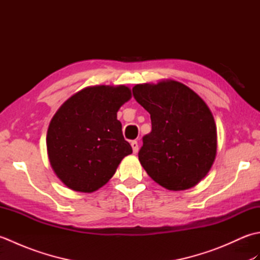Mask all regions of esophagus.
I'll use <instances>...</instances> for the list:
<instances>
[{"instance_id": "obj_1", "label": "esophagus", "mask_w": 260, "mask_h": 260, "mask_svg": "<svg viewBox=\"0 0 260 260\" xmlns=\"http://www.w3.org/2000/svg\"><path fill=\"white\" fill-rule=\"evenodd\" d=\"M131 146L132 148H133V153L136 154L137 152H139V143H137L136 141H132L131 142Z\"/></svg>"}]
</instances>
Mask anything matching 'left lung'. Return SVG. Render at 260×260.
<instances>
[{
  "label": "left lung",
  "instance_id": "8db88e82",
  "mask_svg": "<svg viewBox=\"0 0 260 260\" xmlns=\"http://www.w3.org/2000/svg\"><path fill=\"white\" fill-rule=\"evenodd\" d=\"M136 102L151 115L139 159L165 189L187 190L209 173L217 155V126L203 99L175 80L133 87Z\"/></svg>",
  "mask_w": 260,
  "mask_h": 260
}]
</instances>
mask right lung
<instances>
[{
	"mask_svg": "<svg viewBox=\"0 0 260 260\" xmlns=\"http://www.w3.org/2000/svg\"><path fill=\"white\" fill-rule=\"evenodd\" d=\"M132 98L127 86H90L66 101L49 124L47 152L59 180L77 192L101 189L132 154L118 109Z\"/></svg>",
	"mask_w": 260,
	"mask_h": 260,
	"instance_id": "1",
	"label": "right lung"
}]
</instances>
